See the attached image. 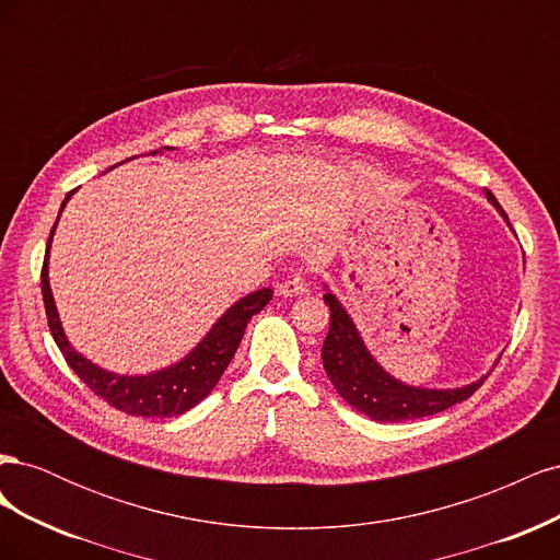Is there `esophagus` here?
Masks as SVG:
<instances>
[{
	"mask_svg": "<svg viewBox=\"0 0 560 560\" xmlns=\"http://www.w3.org/2000/svg\"><path fill=\"white\" fill-rule=\"evenodd\" d=\"M278 294L284 296V299L308 294V280L303 278L301 273H294V276H290V278L282 280V282L278 284Z\"/></svg>",
	"mask_w": 560,
	"mask_h": 560,
	"instance_id": "1",
	"label": "esophagus"
}]
</instances>
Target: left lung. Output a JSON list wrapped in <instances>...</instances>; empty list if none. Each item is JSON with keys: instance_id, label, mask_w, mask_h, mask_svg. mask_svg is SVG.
<instances>
[{"instance_id": "obj_1", "label": "left lung", "mask_w": 560, "mask_h": 560, "mask_svg": "<svg viewBox=\"0 0 560 560\" xmlns=\"http://www.w3.org/2000/svg\"><path fill=\"white\" fill-rule=\"evenodd\" d=\"M486 198L502 212L498 198L486 189ZM506 219V214L502 212ZM510 224V219H506ZM327 306L331 311L329 331L322 346V364L336 393L341 395L352 409L369 416L378 422H401L434 416L439 411L451 409L453 404L469 399L483 385L486 376L477 383H469L453 389H430L413 387L389 376L387 371L374 360L354 327L348 311L338 303V299L327 292Z\"/></svg>"}]
</instances>
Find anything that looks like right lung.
I'll use <instances>...</instances> for the list:
<instances>
[{
  "label": "right lung",
  "instance_id": "add662e5",
  "mask_svg": "<svg viewBox=\"0 0 560 560\" xmlns=\"http://www.w3.org/2000/svg\"><path fill=\"white\" fill-rule=\"evenodd\" d=\"M163 149H171V147H163ZM151 154H159V151H151ZM74 191L65 196L60 212ZM54 231L56 226L50 229L44 268H42V294H44V308L48 317V329L54 334V341L58 343L62 358L72 366L74 374L86 383L100 399H105L109 406H114V409L130 416L173 418V416L186 413L189 409H194L198 401L206 399L212 393L217 381L222 378L229 362L233 360L235 350H238L247 322L252 319V315L264 311L270 296H273V290H268L266 287V290H257L243 296L241 301H235L233 306L214 322V327L208 331V336L202 338V341L186 354L184 360L147 376H118L103 366L89 362L83 354H79L70 346V341H67V336L62 331L56 301H54V294H50V284H48V249H50V241H54Z\"/></svg>",
  "mask_w": 560,
  "mask_h": 560
}]
</instances>
